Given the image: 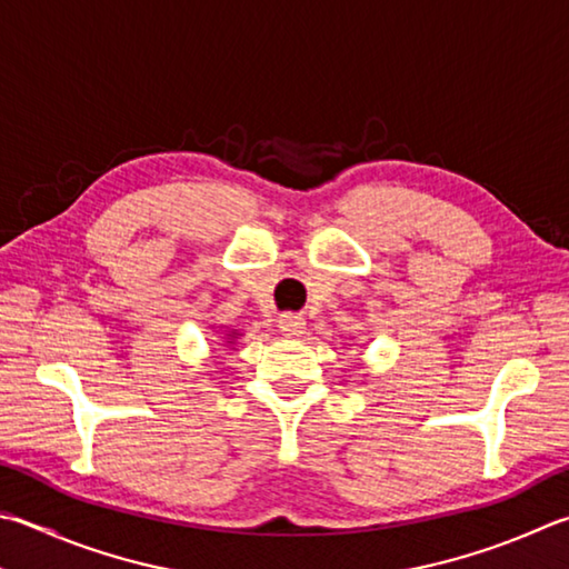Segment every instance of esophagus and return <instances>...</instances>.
Segmentation results:
<instances>
[{"instance_id":"esophagus-1","label":"esophagus","mask_w":569,"mask_h":569,"mask_svg":"<svg viewBox=\"0 0 569 569\" xmlns=\"http://www.w3.org/2000/svg\"><path fill=\"white\" fill-rule=\"evenodd\" d=\"M278 328L283 330V336H301L306 328V318L301 313H283L278 318Z\"/></svg>"}]
</instances>
